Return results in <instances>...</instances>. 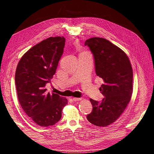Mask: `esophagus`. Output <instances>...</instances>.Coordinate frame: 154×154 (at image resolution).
Masks as SVG:
<instances>
[{
	"mask_svg": "<svg viewBox=\"0 0 154 154\" xmlns=\"http://www.w3.org/2000/svg\"><path fill=\"white\" fill-rule=\"evenodd\" d=\"M72 101H78L81 100L80 98H78V97H73V98H72Z\"/></svg>",
	"mask_w": 154,
	"mask_h": 154,
	"instance_id": "esophagus-1",
	"label": "esophagus"
}]
</instances>
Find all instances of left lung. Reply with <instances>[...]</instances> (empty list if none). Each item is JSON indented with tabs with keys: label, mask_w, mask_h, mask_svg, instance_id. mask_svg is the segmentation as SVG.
<instances>
[{
	"label": "left lung",
	"mask_w": 154,
	"mask_h": 154,
	"mask_svg": "<svg viewBox=\"0 0 154 154\" xmlns=\"http://www.w3.org/2000/svg\"><path fill=\"white\" fill-rule=\"evenodd\" d=\"M85 45L93 54L96 75L103 80L100 91L105 97L100 102L90 99L92 111L87 119L97 127H105L120 117L131 99L132 68L124 51L109 40L94 37Z\"/></svg>",
	"instance_id": "1"
}]
</instances>
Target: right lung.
Returning <instances> with one entry per match:
<instances>
[{
  "label": "right lung",
  "mask_w": 154,
  "mask_h": 154,
  "mask_svg": "<svg viewBox=\"0 0 154 154\" xmlns=\"http://www.w3.org/2000/svg\"><path fill=\"white\" fill-rule=\"evenodd\" d=\"M63 36L49 37L35 45L22 56L15 72L18 99L22 109L41 127L59 122L67 100L57 94L46 92L56 72L63 52Z\"/></svg>",
  "instance_id": "add662e5"
}]
</instances>
